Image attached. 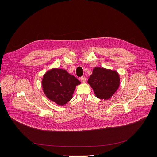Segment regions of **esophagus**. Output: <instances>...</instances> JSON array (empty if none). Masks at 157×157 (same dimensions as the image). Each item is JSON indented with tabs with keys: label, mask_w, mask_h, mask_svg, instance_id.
Masks as SVG:
<instances>
[{
	"label": "esophagus",
	"mask_w": 157,
	"mask_h": 157,
	"mask_svg": "<svg viewBox=\"0 0 157 157\" xmlns=\"http://www.w3.org/2000/svg\"><path fill=\"white\" fill-rule=\"evenodd\" d=\"M80 80L82 83H85L86 82V78L85 77H82L80 78Z\"/></svg>",
	"instance_id": "obj_1"
}]
</instances>
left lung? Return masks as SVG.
Instances as JSON below:
<instances>
[{"label":"left lung","mask_w":157,"mask_h":157,"mask_svg":"<svg viewBox=\"0 0 157 157\" xmlns=\"http://www.w3.org/2000/svg\"><path fill=\"white\" fill-rule=\"evenodd\" d=\"M88 83L95 96L102 100H109L118 89L120 78L115 70L102 67H94Z\"/></svg>","instance_id":"1"}]
</instances>
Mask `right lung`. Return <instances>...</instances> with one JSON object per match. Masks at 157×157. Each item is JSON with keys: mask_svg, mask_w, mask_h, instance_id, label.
<instances>
[{"mask_svg": "<svg viewBox=\"0 0 157 157\" xmlns=\"http://www.w3.org/2000/svg\"><path fill=\"white\" fill-rule=\"evenodd\" d=\"M81 82L65 69L52 68L48 71L42 80L46 97L60 106H64L72 98L76 86Z\"/></svg>", "mask_w": 157, "mask_h": 157, "instance_id": "add662e5", "label": "right lung"}]
</instances>
